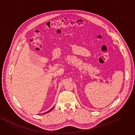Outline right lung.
Returning a JSON list of instances; mask_svg holds the SVG:
<instances>
[{
  "mask_svg": "<svg viewBox=\"0 0 135 135\" xmlns=\"http://www.w3.org/2000/svg\"><path fill=\"white\" fill-rule=\"evenodd\" d=\"M54 106L53 107H52V108L50 110H49L48 111H47V112H45V113H42V114H46V113H48V112H50L52 109H53V108H54Z\"/></svg>",
  "mask_w": 135,
  "mask_h": 135,
  "instance_id": "add662e5",
  "label": "right lung"
}]
</instances>
